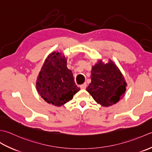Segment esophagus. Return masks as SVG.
I'll list each match as a JSON object with an SVG mask.
<instances>
[{
    "instance_id": "34e87169",
    "label": "esophagus",
    "mask_w": 152,
    "mask_h": 152,
    "mask_svg": "<svg viewBox=\"0 0 152 152\" xmlns=\"http://www.w3.org/2000/svg\"><path fill=\"white\" fill-rule=\"evenodd\" d=\"M86 83H83V85H80V88H81V89H85V88H86Z\"/></svg>"
}]
</instances>
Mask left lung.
<instances>
[{
    "instance_id": "8db88e82",
    "label": "left lung",
    "mask_w": 152,
    "mask_h": 152,
    "mask_svg": "<svg viewBox=\"0 0 152 152\" xmlns=\"http://www.w3.org/2000/svg\"><path fill=\"white\" fill-rule=\"evenodd\" d=\"M91 83L86 91L97 103L105 107L116 104L126 91V83L119 68L111 60H101L92 67Z\"/></svg>"
}]
</instances>
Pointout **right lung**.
Listing matches in <instances>:
<instances>
[{"mask_svg": "<svg viewBox=\"0 0 152 152\" xmlns=\"http://www.w3.org/2000/svg\"><path fill=\"white\" fill-rule=\"evenodd\" d=\"M39 94L48 104L61 106L78 92L72 72L67 67V59L54 52L46 59L37 80Z\"/></svg>", "mask_w": 152, "mask_h": 152, "instance_id": "right-lung-1", "label": "right lung"}]
</instances>
